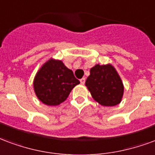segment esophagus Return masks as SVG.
I'll list each match as a JSON object with an SVG mask.
<instances>
[{
  "mask_svg": "<svg viewBox=\"0 0 155 155\" xmlns=\"http://www.w3.org/2000/svg\"><path fill=\"white\" fill-rule=\"evenodd\" d=\"M85 81H86L85 78H82V79H80V82H81V84H82V85L85 83Z\"/></svg>",
  "mask_w": 155,
  "mask_h": 155,
  "instance_id": "obj_1",
  "label": "esophagus"
}]
</instances>
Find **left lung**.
I'll return each mask as SVG.
<instances>
[{
  "mask_svg": "<svg viewBox=\"0 0 155 155\" xmlns=\"http://www.w3.org/2000/svg\"><path fill=\"white\" fill-rule=\"evenodd\" d=\"M86 86L92 98L104 107H113L121 101L124 86L112 65L97 64L90 70Z\"/></svg>",
  "mask_w": 155,
  "mask_h": 155,
  "instance_id": "left-lung-1",
  "label": "left lung"
}]
</instances>
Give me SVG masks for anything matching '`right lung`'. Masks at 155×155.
Wrapping results in <instances>:
<instances>
[{
    "label": "right lung",
    "mask_w": 155,
    "mask_h": 155,
    "mask_svg": "<svg viewBox=\"0 0 155 155\" xmlns=\"http://www.w3.org/2000/svg\"><path fill=\"white\" fill-rule=\"evenodd\" d=\"M80 82L60 60L49 59L36 73L34 90L37 97L48 106H58L66 100Z\"/></svg>",
    "instance_id": "right-lung-1"
}]
</instances>
